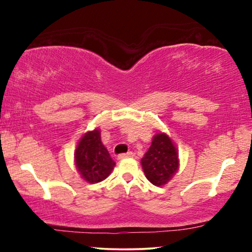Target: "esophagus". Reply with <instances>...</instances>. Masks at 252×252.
Segmentation results:
<instances>
[{"mask_svg": "<svg viewBox=\"0 0 252 252\" xmlns=\"http://www.w3.org/2000/svg\"><path fill=\"white\" fill-rule=\"evenodd\" d=\"M133 156H134V154L132 153V151H129V153L119 155L118 158H119V159H125V158H129V157H133Z\"/></svg>", "mask_w": 252, "mask_h": 252, "instance_id": "34e87169", "label": "esophagus"}]
</instances>
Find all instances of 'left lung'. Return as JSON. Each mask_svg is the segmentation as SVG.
Wrapping results in <instances>:
<instances>
[{
    "label": "left lung",
    "mask_w": 252,
    "mask_h": 252,
    "mask_svg": "<svg viewBox=\"0 0 252 252\" xmlns=\"http://www.w3.org/2000/svg\"><path fill=\"white\" fill-rule=\"evenodd\" d=\"M141 164L147 179L155 186H163L173 177L178 171L179 159L177 149L166 134L155 135Z\"/></svg>",
    "instance_id": "1"
}]
</instances>
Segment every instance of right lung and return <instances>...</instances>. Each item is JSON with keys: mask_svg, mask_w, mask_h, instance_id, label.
I'll return each instance as SVG.
<instances>
[{"mask_svg": "<svg viewBox=\"0 0 252 252\" xmlns=\"http://www.w3.org/2000/svg\"><path fill=\"white\" fill-rule=\"evenodd\" d=\"M79 173L91 184L104 180L111 173L116 163L103 146L98 129L86 133L81 137L74 154Z\"/></svg>", "mask_w": 252, "mask_h": 252, "instance_id": "obj_1", "label": "right lung"}]
</instances>
